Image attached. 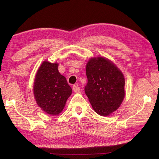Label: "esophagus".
I'll list each match as a JSON object with an SVG mask.
<instances>
[{"label": "esophagus", "mask_w": 159, "mask_h": 159, "mask_svg": "<svg viewBox=\"0 0 159 159\" xmlns=\"http://www.w3.org/2000/svg\"><path fill=\"white\" fill-rule=\"evenodd\" d=\"M73 90H74V92H78V91H80V88L78 87V86H77V85H73Z\"/></svg>", "instance_id": "obj_1"}]
</instances>
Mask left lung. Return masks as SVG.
<instances>
[{
  "instance_id": "1",
  "label": "left lung",
  "mask_w": 159,
  "mask_h": 159,
  "mask_svg": "<svg viewBox=\"0 0 159 159\" xmlns=\"http://www.w3.org/2000/svg\"><path fill=\"white\" fill-rule=\"evenodd\" d=\"M88 84L85 93L93 110L102 116L116 111L125 98V78L111 61L103 57L91 58L86 65Z\"/></svg>"
}]
</instances>
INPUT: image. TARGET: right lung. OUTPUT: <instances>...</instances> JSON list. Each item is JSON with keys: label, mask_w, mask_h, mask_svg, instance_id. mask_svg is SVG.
<instances>
[{"label": "right lung", "mask_w": 159, "mask_h": 159, "mask_svg": "<svg viewBox=\"0 0 159 159\" xmlns=\"http://www.w3.org/2000/svg\"><path fill=\"white\" fill-rule=\"evenodd\" d=\"M58 64L44 61L37 71L33 92L36 102L44 111L57 115L64 109L72 89L57 70Z\"/></svg>", "instance_id": "1"}]
</instances>
